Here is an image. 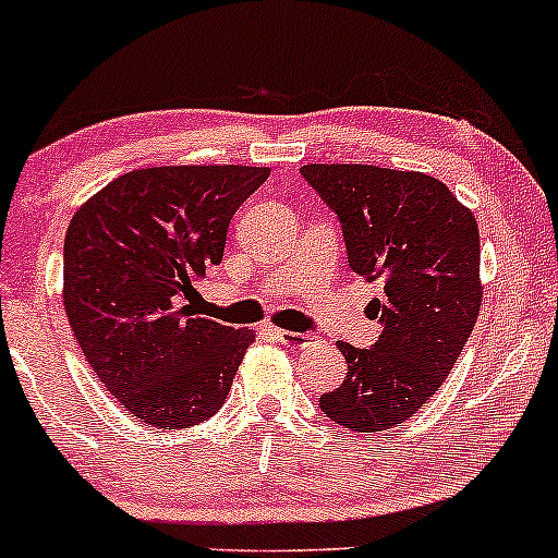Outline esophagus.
Masks as SVG:
<instances>
[{
	"instance_id": "1",
	"label": "esophagus",
	"mask_w": 558,
	"mask_h": 558,
	"mask_svg": "<svg viewBox=\"0 0 558 558\" xmlns=\"http://www.w3.org/2000/svg\"><path fill=\"white\" fill-rule=\"evenodd\" d=\"M274 336H277L279 341L287 345H305L310 338H313L310 332H292V330H281V328L274 330Z\"/></svg>"
}]
</instances>
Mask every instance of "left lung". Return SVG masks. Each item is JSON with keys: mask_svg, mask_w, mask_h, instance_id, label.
Segmentation results:
<instances>
[{"mask_svg": "<svg viewBox=\"0 0 558 558\" xmlns=\"http://www.w3.org/2000/svg\"><path fill=\"white\" fill-rule=\"evenodd\" d=\"M302 177L341 222L349 266L374 281L381 336L338 343L349 372L320 395L343 428H395L425 408L451 372L482 305L480 228L438 179L361 163H310Z\"/></svg>", "mask_w": 558, "mask_h": 558, "instance_id": "8db88e82", "label": "left lung"}]
</instances>
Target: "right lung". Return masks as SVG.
<instances>
[{
	"label": "right lung",
	"mask_w": 558,
	"mask_h": 558,
	"mask_svg": "<svg viewBox=\"0 0 558 558\" xmlns=\"http://www.w3.org/2000/svg\"><path fill=\"white\" fill-rule=\"evenodd\" d=\"M264 166H154L114 179L71 217L63 307L92 372L137 421L179 430L222 408L253 330L192 313Z\"/></svg>",
	"instance_id": "obj_1"
}]
</instances>
